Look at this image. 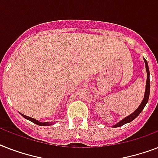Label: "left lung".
<instances>
[{"instance_id": "8db88e82", "label": "left lung", "mask_w": 158, "mask_h": 158, "mask_svg": "<svg viewBox=\"0 0 158 158\" xmlns=\"http://www.w3.org/2000/svg\"><path fill=\"white\" fill-rule=\"evenodd\" d=\"M145 65H146V69H147V84H146V89H145V95L144 98H143V100L141 102V104L139 105V106L136 109V110H135L134 112L131 114V115H128L127 117H125V119L121 120L119 123H117L116 125H115L113 127H120V126H122L126 123L131 122L132 120H134L135 118L137 117L138 115H139L141 111L143 110V109L144 108V106L147 104L148 101V98H149V94H150V79H149V69H148V65L147 60L144 59Z\"/></svg>"}]
</instances>
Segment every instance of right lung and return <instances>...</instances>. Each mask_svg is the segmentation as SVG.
Listing matches in <instances>:
<instances>
[{"label": "right lung", "instance_id": "add662e5", "mask_svg": "<svg viewBox=\"0 0 158 158\" xmlns=\"http://www.w3.org/2000/svg\"><path fill=\"white\" fill-rule=\"evenodd\" d=\"M21 115H23V117L25 118V119H27V120H30V121H32V122H33L34 124H37L38 125H41V126H48V125H52L50 122H39L38 120H35V119H33V118H31V117H28V116H27V115H23V114H21Z\"/></svg>", "mask_w": 158, "mask_h": 158}]
</instances>
